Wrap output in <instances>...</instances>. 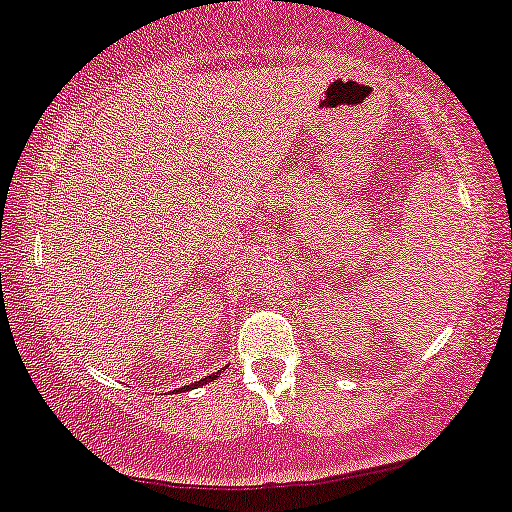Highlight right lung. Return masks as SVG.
I'll return each mask as SVG.
<instances>
[{"label": "right lung", "mask_w": 512, "mask_h": 512, "mask_svg": "<svg viewBox=\"0 0 512 512\" xmlns=\"http://www.w3.org/2000/svg\"><path fill=\"white\" fill-rule=\"evenodd\" d=\"M217 374H219V372L209 374V377H205V379H200V381H195V384H190V386H186V389H181V391H190V389H195V386H202V384H207V381H214V379H217Z\"/></svg>", "instance_id": "add662e5"}]
</instances>
